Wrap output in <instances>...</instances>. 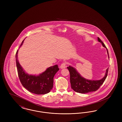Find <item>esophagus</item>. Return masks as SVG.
<instances>
[{"instance_id":"obj_1","label":"esophagus","mask_w":122,"mask_h":122,"mask_svg":"<svg viewBox=\"0 0 122 122\" xmlns=\"http://www.w3.org/2000/svg\"><path fill=\"white\" fill-rule=\"evenodd\" d=\"M60 68L61 69L65 68V67H66V63H64L61 64V65H60Z\"/></svg>"}]
</instances>
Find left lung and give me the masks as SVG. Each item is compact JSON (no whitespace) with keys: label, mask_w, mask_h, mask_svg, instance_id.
I'll list each match as a JSON object with an SVG mask.
<instances>
[{"label":"left lung","mask_w":122,"mask_h":122,"mask_svg":"<svg viewBox=\"0 0 122 122\" xmlns=\"http://www.w3.org/2000/svg\"><path fill=\"white\" fill-rule=\"evenodd\" d=\"M97 39L99 42L102 43V46L107 48L104 43L99 37L97 38ZM107 50L108 58H109L107 48ZM67 68L70 73V81L71 88L75 92L82 94H85L97 91L104 82L107 75L109 69L108 68L106 70L104 76L101 80H90L83 77L74 67L69 66Z\"/></svg>","instance_id":"1"}]
</instances>
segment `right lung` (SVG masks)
<instances>
[{
    "label": "right lung",
    "instance_id": "1",
    "mask_svg": "<svg viewBox=\"0 0 122 122\" xmlns=\"http://www.w3.org/2000/svg\"><path fill=\"white\" fill-rule=\"evenodd\" d=\"M24 40L20 47L22 45ZM18 52V50L15 55L16 67L20 80L23 87L30 92L37 95H43L50 92L53 87V77L59 70L58 65L48 67L39 75H29L25 72L19 63Z\"/></svg>",
    "mask_w": 122,
    "mask_h": 122
}]
</instances>
